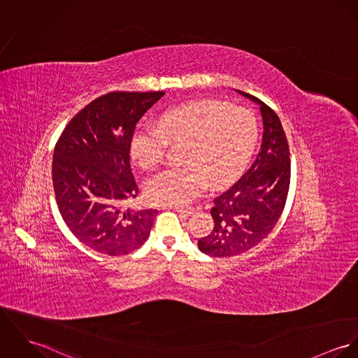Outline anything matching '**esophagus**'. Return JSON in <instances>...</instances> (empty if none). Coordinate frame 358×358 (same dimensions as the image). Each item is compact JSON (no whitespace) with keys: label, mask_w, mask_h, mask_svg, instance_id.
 I'll return each mask as SVG.
<instances>
[{"label":"esophagus","mask_w":358,"mask_h":358,"mask_svg":"<svg viewBox=\"0 0 358 358\" xmlns=\"http://www.w3.org/2000/svg\"><path fill=\"white\" fill-rule=\"evenodd\" d=\"M173 210L179 212L180 215H185V216H189L193 213V208H183V206H172Z\"/></svg>","instance_id":"esophagus-1"}]
</instances>
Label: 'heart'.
I'll return each mask as SVG.
<instances>
[{"instance_id":"heart-1","label":"heart","mask_w":358,"mask_h":358,"mask_svg":"<svg viewBox=\"0 0 358 358\" xmlns=\"http://www.w3.org/2000/svg\"><path fill=\"white\" fill-rule=\"evenodd\" d=\"M255 113L220 101H197L166 110L158 124H142L131 141V155L145 169L155 168L171 145L185 146L182 168L165 169L146 182L154 204L186 205L208 187L231 183L255 150Z\"/></svg>"}]
</instances>
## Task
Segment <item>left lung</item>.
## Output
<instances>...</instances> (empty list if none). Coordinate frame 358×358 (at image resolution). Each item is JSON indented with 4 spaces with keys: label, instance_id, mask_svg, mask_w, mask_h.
Wrapping results in <instances>:
<instances>
[{
    "label": "left lung",
    "instance_id": "left-lung-1",
    "mask_svg": "<svg viewBox=\"0 0 358 358\" xmlns=\"http://www.w3.org/2000/svg\"><path fill=\"white\" fill-rule=\"evenodd\" d=\"M241 94L260 104L262 146L251 168L213 200V229L199 240L200 251L213 257L244 254L264 240L277 224L289 190V146L281 121L266 103Z\"/></svg>",
    "mask_w": 358,
    "mask_h": 358
}]
</instances>
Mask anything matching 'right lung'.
I'll use <instances>...</instances> for the list:
<instances>
[{
    "instance_id": "right-lung-1",
    "label": "right lung",
    "mask_w": 358,
    "mask_h": 358,
    "mask_svg": "<svg viewBox=\"0 0 358 358\" xmlns=\"http://www.w3.org/2000/svg\"><path fill=\"white\" fill-rule=\"evenodd\" d=\"M164 95L106 94L80 110L56 142V203L70 231L94 251L128 255L150 236L157 210H129L122 204L139 194L129 164L136 124Z\"/></svg>"
}]
</instances>
